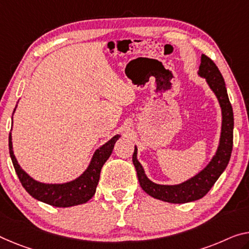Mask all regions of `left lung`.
I'll list each match as a JSON object with an SVG mask.
<instances>
[{"label":"left lung","mask_w":249,"mask_h":249,"mask_svg":"<svg viewBox=\"0 0 249 249\" xmlns=\"http://www.w3.org/2000/svg\"><path fill=\"white\" fill-rule=\"evenodd\" d=\"M198 74L206 79L210 89L218 99L221 109V132L216 154L209 163L200 173L195 175L188 180L178 185H159L149 179L141 163L137 159L138 149L135 146L132 162L136 168L138 180L149 196L156 199L171 202V204H185L200 199L208 193L217 179L226 169L232 150V130H234V113L227 94L226 85L220 71L212 59L202 54Z\"/></svg>","instance_id":"left-lung-1"}]
</instances>
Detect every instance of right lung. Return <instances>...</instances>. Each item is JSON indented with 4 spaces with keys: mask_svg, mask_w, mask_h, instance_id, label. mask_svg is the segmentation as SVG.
<instances>
[{
    "mask_svg": "<svg viewBox=\"0 0 249 249\" xmlns=\"http://www.w3.org/2000/svg\"><path fill=\"white\" fill-rule=\"evenodd\" d=\"M119 138L120 135H116L108 142L97 149L85 173L75 178L74 180L64 183H44L34 180L32 177H30L22 169L15 158L11 132L9 136V150L15 173L20 179L22 186L33 198L48 205L54 206V207H71V206L85 204L93 197L99 179H100L101 168L111 156L114 143Z\"/></svg>",
    "mask_w": 249,
    "mask_h": 249,
    "instance_id": "add662e5",
    "label": "right lung"
}]
</instances>
